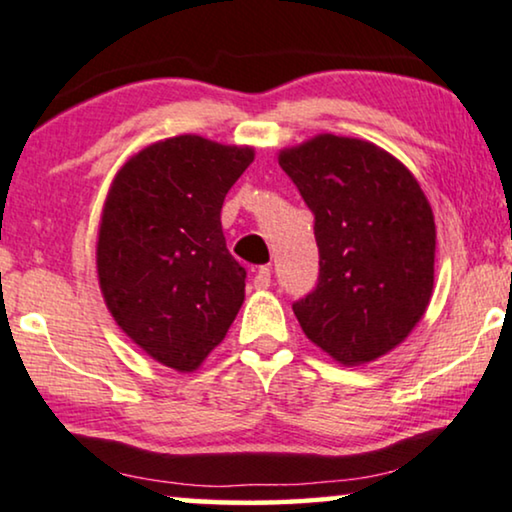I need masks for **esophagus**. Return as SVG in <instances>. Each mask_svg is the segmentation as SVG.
I'll return each instance as SVG.
<instances>
[{
  "instance_id": "obj_1",
  "label": "esophagus",
  "mask_w": 512,
  "mask_h": 512,
  "mask_svg": "<svg viewBox=\"0 0 512 512\" xmlns=\"http://www.w3.org/2000/svg\"><path fill=\"white\" fill-rule=\"evenodd\" d=\"M272 284V270L268 268V265H263V268L256 270L254 275V287L256 289H268Z\"/></svg>"
}]
</instances>
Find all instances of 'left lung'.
I'll return each mask as SVG.
<instances>
[{
  "mask_svg": "<svg viewBox=\"0 0 512 512\" xmlns=\"http://www.w3.org/2000/svg\"><path fill=\"white\" fill-rule=\"evenodd\" d=\"M284 169L315 216L317 287L294 303L305 336L341 364L402 343L433 294L435 221L416 178L367 141L317 136L284 150Z\"/></svg>",
  "mask_w": 512,
  "mask_h": 512,
  "instance_id": "left-lung-1",
  "label": "left lung"
}]
</instances>
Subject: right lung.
Wrapping results in <instances>:
<instances>
[{
    "instance_id": "right-lung-1",
    "label": "right lung",
    "mask_w": 512,
    "mask_h": 512,
    "mask_svg": "<svg viewBox=\"0 0 512 512\" xmlns=\"http://www.w3.org/2000/svg\"><path fill=\"white\" fill-rule=\"evenodd\" d=\"M254 162L251 148L176 136L124 164L98 230V280L136 345L192 371L228 334L247 270L225 247L221 207Z\"/></svg>"
}]
</instances>
